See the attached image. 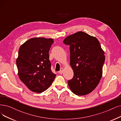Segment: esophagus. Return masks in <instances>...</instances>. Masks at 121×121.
I'll return each mask as SVG.
<instances>
[{
	"label": "esophagus",
	"mask_w": 121,
	"mask_h": 121,
	"mask_svg": "<svg viewBox=\"0 0 121 121\" xmlns=\"http://www.w3.org/2000/svg\"><path fill=\"white\" fill-rule=\"evenodd\" d=\"M63 70H64V69H63V68H61L60 69V71H59V74H61L62 73V72H63Z\"/></svg>",
	"instance_id": "obj_1"
}]
</instances>
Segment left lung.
Masks as SVG:
<instances>
[{
    "label": "left lung",
    "mask_w": 121,
    "mask_h": 121,
    "mask_svg": "<svg viewBox=\"0 0 121 121\" xmlns=\"http://www.w3.org/2000/svg\"><path fill=\"white\" fill-rule=\"evenodd\" d=\"M64 43L69 46L70 65L74 75L68 81L74 94L85 95L94 90L102 75L104 52L96 38L78 32L65 38Z\"/></svg>",
    "instance_id": "left-lung-1"
}]
</instances>
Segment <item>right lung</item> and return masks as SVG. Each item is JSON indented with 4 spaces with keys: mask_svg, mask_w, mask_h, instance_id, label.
Segmentation results:
<instances>
[{
    "mask_svg": "<svg viewBox=\"0 0 121 121\" xmlns=\"http://www.w3.org/2000/svg\"><path fill=\"white\" fill-rule=\"evenodd\" d=\"M52 39L31 38L21 46L16 65L18 76L31 91L42 93L49 87L56 74L51 70L49 52Z\"/></svg>",
    "mask_w": 121,
    "mask_h": 121,
    "instance_id": "add662e5",
    "label": "right lung"
}]
</instances>
